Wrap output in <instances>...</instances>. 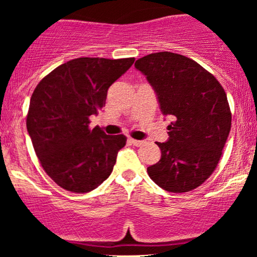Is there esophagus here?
Instances as JSON below:
<instances>
[{
  "label": "esophagus",
  "instance_id": "34e87169",
  "mask_svg": "<svg viewBox=\"0 0 257 257\" xmlns=\"http://www.w3.org/2000/svg\"><path fill=\"white\" fill-rule=\"evenodd\" d=\"M129 141H131V143L133 144V145H134V146H143L144 145V144H145V143H144V141L143 140H135V139H129Z\"/></svg>",
  "mask_w": 257,
  "mask_h": 257
}]
</instances>
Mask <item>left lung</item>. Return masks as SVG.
I'll return each instance as SVG.
<instances>
[{
    "instance_id": "8db88e82",
    "label": "left lung",
    "mask_w": 257,
    "mask_h": 257,
    "mask_svg": "<svg viewBox=\"0 0 257 257\" xmlns=\"http://www.w3.org/2000/svg\"><path fill=\"white\" fill-rule=\"evenodd\" d=\"M163 114L172 117L169 140L157 143L162 156L147 168L149 176L168 192H190L216 169L232 114L222 85L198 63L170 52L138 59Z\"/></svg>"
}]
</instances>
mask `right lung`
I'll list each match as a JSON object with an SVG mask.
<instances>
[{
  "label": "right lung",
  "mask_w": 257,
  "mask_h": 257,
  "mask_svg": "<svg viewBox=\"0 0 257 257\" xmlns=\"http://www.w3.org/2000/svg\"><path fill=\"white\" fill-rule=\"evenodd\" d=\"M134 58H77L41 79L31 95L26 128L44 172L64 190L87 193L110 176L124 135L90 129L107 89Z\"/></svg>",
  "instance_id": "1"
}]
</instances>
